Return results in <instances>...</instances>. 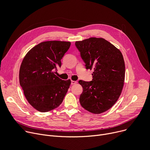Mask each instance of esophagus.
<instances>
[{"label": "esophagus", "mask_w": 150, "mask_h": 150, "mask_svg": "<svg viewBox=\"0 0 150 150\" xmlns=\"http://www.w3.org/2000/svg\"><path fill=\"white\" fill-rule=\"evenodd\" d=\"M76 83H77L76 81H71V84L72 85H74V84H75Z\"/></svg>", "instance_id": "obj_1"}]
</instances>
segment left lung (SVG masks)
<instances>
[{"instance_id": "left-lung-1", "label": "left lung", "mask_w": 150, "mask_h": 150, "mask_svg": "<svg viewBox=\"0 0 150 150\" xmlns=\"http://www.w3.org/2000/svg\"><path fill=\"white\" fill-rule=\"evenodd\" d=\"M75 46L86 69L94 70L92 81H79L83 88L80 104L91 113L104 112L115 103L123 88V56L118 48L103 38H90L76 41Z\"/></svg>"}]
</instances>
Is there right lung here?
Segmentation results:
<instances>
[{
    "label": "right lung",
    "instance_id": "add662e5",
    "mask_svg": "<svg viewBox=\"0 0 150 150\" xmlns=\"http://www.w3.org/2000/svg\"><path fill=\"white\" fill-rule=\"evenodd\" d=\"M70 46V42H43L32 48L23 60L20 84L26 99L38 111H51L63 100L71 81L59 78L55 71Z\"/></svg>",
    "mask_w": 150,
    "mask_h": 150
}]
</instances>
